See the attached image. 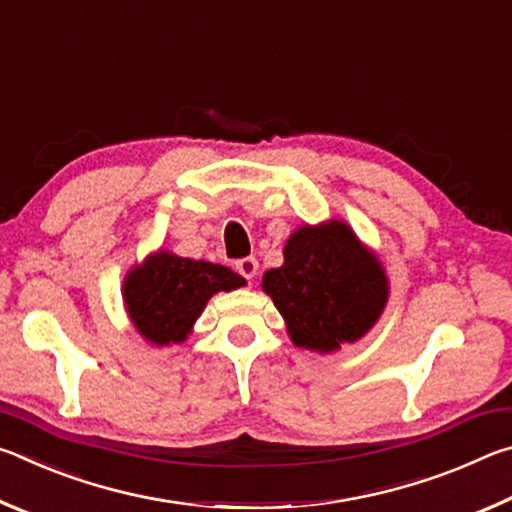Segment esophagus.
Wrapping results in <instances>:
<instances>
[{
	"label": "esophagus",
	"mask_w": 512,
	"mask_h": 512,
	"mask_svg": "<svg viewBox=\"0 0 512 512\" xmlns=\"http://www.w3.org/2000/svg\"><path fill=\"white\" fill-rule=\"evenodd\" d=\"M237 271H239V275H244L246 280H255L257 273H259V264H257V259H255V257H244V259H239V262H237Z\"/></svg>",
	"instance_id": "1"
}]
</instances>
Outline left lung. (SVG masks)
Segmentation results:
<instances>
[{
  "mask_svg": "<svg viewBox=\"0 0 512 512\" xmlns=\"http://www.w3.org/2000/svg\"><path fill=\"white\" fill-rule=\"evenodd\" d=\"M282 253L284 264L264 273L262 291L293 345L332 354L377 325L391 289L384 264L343 219L300 225Z\"/></svg>",
  "mask_w": 512,
  "mask_h": 512,
  "instance_id": "8db88e82",
  "label": "left lung"
}]
</instances>
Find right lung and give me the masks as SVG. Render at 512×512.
I'll return each instance as SVG.
<instances>
[{
    "label": "right lung",
    "mask_w": 512,
    "mask_h": 512,
    "mask_svg": "<svg viewBox=\"0 0 512 512\" xmlns=\"http://www.w3.org/2000/svg\"><path fill=\"white\" fill-rule=\"evenodd\" d=\"M246 287L228 266L155 250L126 273L121 300L135 332L155 348L187 341L212 296Z\"/></svg>",
    "instance_id": "1"
}]
</instances>
